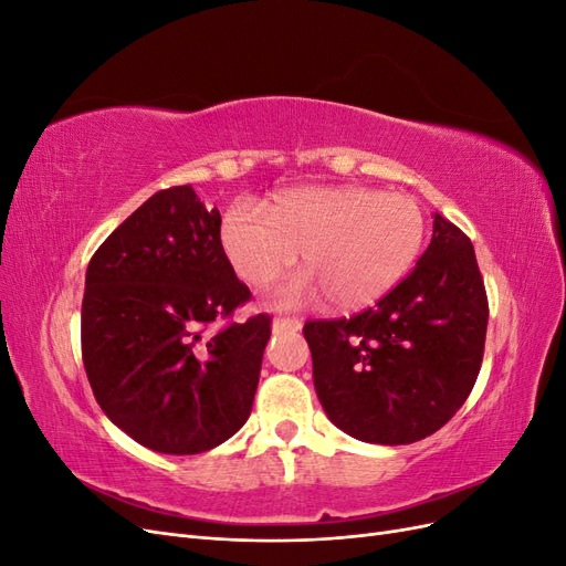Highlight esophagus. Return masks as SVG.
Returning <instances> with one entry per match:
<instances>
[{
    "label": "esophagus",
    "instance_id": "1",
    "mask_svg": "<svg viewBox=\"0 0 566 566\" xmlns=\"http://www.w3.org/2000/svg\"><path fill=\"white\" fill-rule=\"evenodd\" d=\"M302 328V321L300 318H285V316H279L273 318V331L276 333H283V331H300Z\"/></svg>",
    "mask_w": 566,
    "mask_h": 566
}]
</instances>
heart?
I'll use <instances>...</instances> for the list:
<instances>
[{
  "label": "heart",
  "instance_id": "heart-1",
  "mask_svg": "<svg viewBox=\"0 0 566 566\" xmlns=\"http://www.w3.org/2000/svg\"><path fill=\"white\" fill-rule=\"evenodd\" d=\"M424 241L420 205L364 186H306L266 208L235 202L221 221V245L238 276L269 287L295 266L306 271L276 295L297 306L325 295L335 310H361L397 285Z\"/></svg>",
  "mask_w": 566,
  "mask_h": 566
}]
</instances>
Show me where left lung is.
Masks as SVG:
<instances>
[{"label": "left lung", "mask_w": 566, "mask_h": 566, "mask_svg": "<svg viewBox=\"0 0 566 566\" xmlns=\"http://www.w3.org/2000/svg\"><path fill=\"white\" fill-rule=\"evenodd\" d=\"M486 323L470 238L434 214L430 248L375 306L304 323L321 406L358 441L399 447L430 437L470 397Z\"/></svg>", "instance_id": "8db88e82"}]
</instances>
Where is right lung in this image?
Listing matches in <instances>:
<instances>
[{
    "instance_id": "right-lung-1",
    "label": "right lung",
    "mask_w": 566,
    "mask_h": 566,
    "mask_svg": "<svg viewBox=\"0 0 566 566\" xmlns=\"http://www.w3.org/2000/svg\"><path fill=\"white\" fill-rule=\"evenodd\" d=\"M252 297L221 245L219 210L172 186L132 212L87 266L82 361L101 410L142 447L193 455L250 418L271 316H231ZM217 319L226 323L209 333Z\"/></svg>"
}]
</instances>
